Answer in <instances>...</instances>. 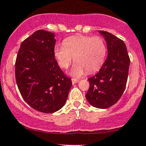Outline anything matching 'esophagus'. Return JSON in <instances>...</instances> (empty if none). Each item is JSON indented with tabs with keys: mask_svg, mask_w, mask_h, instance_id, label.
I'll list each match as a JSON object with an SVG mask.
<instances>
[{
	"mask_svg": "<svg viewBox=\"0 0 146 146\" xmlns=\"http://www.w3.org/2000/svg\"><path fill=\"white\" fill-rule=\"evenodd\" d=\"M78 82V80H77V79H75V78H72V83H73V85H74V84H76V82Z\"/></svg>",
	"mask_w": 146,
	"mask_h": 146,
	"instance_id": "esophagus-1",
	"label": "esophagus"
}]
</instances>
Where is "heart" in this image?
<instances>
[{"instance_id":"b5f03b06","label":"heart","mask_w":146,"mask_h":146,"mask_svg":"<svg viewBox=\"0 0 146 146\" xmlns=\"http://www.w3.org/2000/svg\"><path fill=\"white\" fill-rule=\"evenodd\" d=\"M64 45H56L54 55L62 68H68L74 57L76 64L71 69L72 76H81L87 71L92 73L102 66L107 54V46L100 36L76 35L67 38Z\"/></svg>"}]
</instances>
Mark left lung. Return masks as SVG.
Here are the masks:
<instances>
[{"label": "left lung", "instance_id": "obj_1", "mask_svg": "<svg viewBox=\"0 0 146 146\" xmlns=\"http://www.w3.org/2000/svg\"><path fill=\"white\" fill-rule=\"evenodd\" d=\"M99 32L107 42L108 56L99 72L88 79L90 87L85 97L93 107L106 109L116 104L123 95L130 58L123 40L110 32Z\"/></svg>", "mask_w": 146, "mask_h": 146}]
</instances>
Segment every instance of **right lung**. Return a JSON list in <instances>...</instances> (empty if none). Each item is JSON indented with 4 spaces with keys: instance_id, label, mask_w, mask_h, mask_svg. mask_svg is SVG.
<instances>
[{
    "instance_id": "right-lung-1",
    "label": "right lung",
    "mask_w": 146,
    "mask_h": 146,
    "mask_svg": "<svg viewBox=\"0 0 146 146\" xmlns=\"http://www.w3.org/2000/svg\"><path fill=\"white\" fill-rule=\"evenodd\" d=\"M54 34L39 30L22 42L15 61V79L24 100L35 110L54 113L62 108L72 85L54 55Z\"/></svg>"
}]
</instances>
